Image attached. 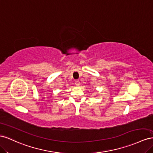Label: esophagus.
Instances as JSON below:
<instances>
[{"label":"esophagus","mask_w":153,"mask_h":153,"mask_svg":"<svg viewBox=\"0 0 153 153\" xmlns=\"http://www.w3.org/2000/svg\"><path fill=\"white\" fill-rule=\"evenodd\" d=\"M80 84H81V82H80V81H79V80H76V81L75 85H76V86H79Z\"/></svg>","instance_id":"esophagus-1"}]
</instances>
